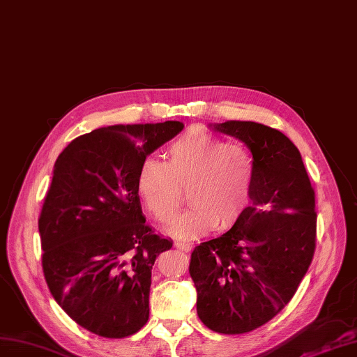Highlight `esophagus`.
I'll list each match as a JSON object with an SVG mask.
<instances>
[{
    "instance_id": "obj_1",
    "label": "esophagus",
    "mask_w": 357,
    "mask_h": 357,
    "mask_svg": "<svg viewBox=\"0 0 357 357\" xmlns=\"http://www.w3.org/2000/svg\"><path fill=\"white\" fill-rule=\"evenodd\" d=\"M175 247L179 250V251H184V252H190L191 250H192V247H191V243H188V242H176L175 243Z\"/></svg>"
}]
</instances>
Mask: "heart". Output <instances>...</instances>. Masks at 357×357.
Instances as JSON below:
<instances>
[{
	"label": "heart",
	"instance_id": "obj_1",
	"mask_svg": "<svg viewBox=\"0 0 357 357\" xmlns=\"http://www.w3.org/2000/svg\"><path fill=\"white\" fill-rule=\"evenodd\" d=\"M167 161L146 158L137 172V191L158 221H175L188 190L190 208L176 221L179 238L235 226L248 205L256 160L248 146L229 144L203 128L167 146Z\"/></svg>",
	"mask_w": 357,
	"mask_h": 357
}]
</instances>
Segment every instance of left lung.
Here are the masks:
<instances>
[{"instance_id": "1", "label": "left lung", "mask_w": 357, "mask_h": 357, "mask_svg": "<svg viewBox=\"0 0 357 357\" xmlns=\"http://www.w3.org/2000/svg\"><path fill=\"white\" fill-rule=\"evenodd\" d=\"M215 130L245 144L256 160L251 205L224 235L191 252L197 315L224 335L272 320L296 293L315 251V192L299 149L280 130L227 121Z\"/></svg>"}]
</instances>
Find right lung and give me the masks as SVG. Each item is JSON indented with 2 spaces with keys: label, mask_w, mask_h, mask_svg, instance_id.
<instances>
[{
  "label": "right lung",
  "mask_w": 357,
  "mask_h": 357,
  "mask_svg": "<svg viewBox=\"0 0 357 357\" xmlns=\"http://www.w3.org/2000/svg\"><path fill=\"white\" fill-rule=\"evenodd\" d=\"M184 128L179 121L110 126L61 152L38 218L54 299L84 329L126 338L149 319L151 271L172 241L142 213L137 172Z\"/></svg>",
  "instance_id": "1"
}]
</instances>
